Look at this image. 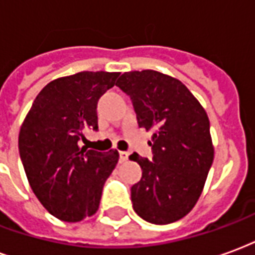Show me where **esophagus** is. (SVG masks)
Returning a JSON list of instances; mask_svg holds the SVG:
<instances>
[{
    "label": "esophagus",
    "mask_w": 255,
    "mask_h": 255,
    "mask_svg": "<svg viewBox=\"0 0 255 255\" xmlns=\"http://www.w3.org/2000/svg\"><path fill=\"white\" fill-rule=\"evenodd\" d=\"M119 155H120V161H127L129 154H128L127 151H119Z\"/></svg>",
    "instance_id": "34e87169"
}]
</instances>
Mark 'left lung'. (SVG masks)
Segmentation results:
<instances>
[{"label": "left lung", "mask_w": 255, "mask_h": 255, "mask_svg": "<svg viewBox=\"0 0 255 255\" xmlns=\"http://www.w3.org/2000/svg\"><path fill=\"white\" fill-rule=\"evenodd\" d=\"M117 87L129 95L139 127L153 129V160L129 155L142 168L131 187L133 210L151 224H171L191 212L214 158L209 117L177 79L153 69L124 72Z\"/></svg>", "instance_id": "obj_1"}]
</instances>
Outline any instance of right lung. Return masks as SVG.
Returning a JSON list of instances; mask_svg holds the SVG:
<instances>
[{"mask_svg": "<svg viewBox=\"0 0 255 255\" xmlns=\"http://www.w3.org/2000/svg\"><path fill=\"white\" fill-rule=\"evenodd\" d=\"M119 72H84L47 83L19 133L20 158L32 191L47 212L68 223L95 214L119 153L80 147L84 129H98L97 104Z\"/></svg>", "mask_w": 255, "mask_h": 255, "instance_id": "obj_1", "label": "right lung"}]
</instances>
